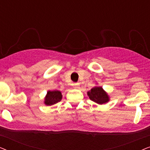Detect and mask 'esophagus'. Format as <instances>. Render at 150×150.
Instances as JSON below:
<instances>
[{
    "mask_svg": "<svg viewBox=\"0 0 150 150\" xmlns=\"http://www.w3.org/2000/svg\"><path fill=\"white\" fill-rule=\"evenodd\" d=\"M74 88H76V89H79L80 88V83H76L74 84Z\"/></svg>",
    "mask_w": 150,
    "mask_h": 150,
    "instance_id": "34e87169",
    "label": "esophagus"
}]
</instances>
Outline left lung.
Returning <instances> with one entry per match:
<instances>
[{"label":"left lung","instance_id":"8db88e82","mask_svg":"<svg viewBox=\"0 0 150 150\" xmlns=\"http://www.w3.org/2000/svg\"><path fill=\"white\" fill-rule=\"evenodd\" d=\"M90 100L98 104H104L109 101V96L102 87H94L87 92Z\"/></svg>","mask_w":150,"mask_h":150}]
</instances>
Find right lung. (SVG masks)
Returning <instances> with one entry per match:
<instances>
[{
	"instance_id": "add662e5",
	"label": "right lung",
	"mask_w": 150,
	"mask_h": 150,
	"mask_svg": "<svg viewBox=\"0 0 150 150\" xmlns=\"http://www.w3.org/2000/svg\"><path fill=\"white\" fill-rule=\"evenodd\" d=\"M44 104L47 106H51L60 102L62 99V94L59 91H48L45 97Z\"/></svg>"
}]
</instances>
